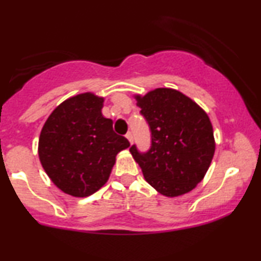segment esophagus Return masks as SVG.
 <instances>
[{
  "mask_svg": "<svg viewBox=\"0 0 261 261\" xmlns=\"http://www.w3.org/2000/svg\"><path fill=\"white\" fill-rule=\"evenodd\" d=\"M126 138L128 139V141H129L130 144H132V142H133V135H132L130 132H128V133L126 134Z\"/></svg>",
  "mask_w": 261,
  "mask_h": 261,
  "instance_id": "1",
  "label": "esophagus"
}]
</instances>
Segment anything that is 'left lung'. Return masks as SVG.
Listing matches in <instances>:
<instances>
[{
    "mask_svg": "<svg viewBox=\"0 0 261 261\" xmlns=\"http://www.w3.org/2000/svg\"><path fill=\"white\" fill-rule=\"evenodd\" d=\"M152 133L148 152L129 151L147 183L166 197L188 194L204 178L214 153L213 124L204 110L183 92L156 88L135 95Z\"/></svg>",
    "mask_w": 261,
    "mask_h": 261,
    "instance_id": "8db88e82",
    "label": "left lung"
}]
</instances>
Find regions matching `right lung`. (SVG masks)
<instances>
[{
	"mask_svg": "<svg viewBox=\"0 0 261 261\" xmlns=\"http://www.w3.org/2000/svg\"><path fill=\"white\" fill-rule=\"evenodd\" d=\"M105 98L83 92L51 113L39 138V159L57 188L73 197H88L109 179L117 153L130 146L102 115Z\"/></svg>",
	"mask_w": 261,
	"mask_h": 261,
	"instance_id": "1",
	"label": "right lung"
}]
</instances>
